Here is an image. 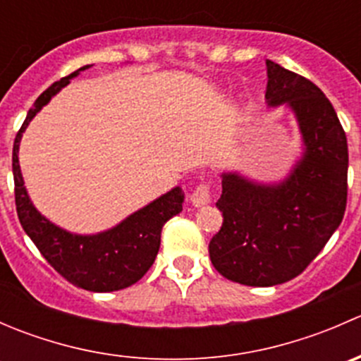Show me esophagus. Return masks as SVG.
I'll use <instances>...</instances> for the list:
<instances>
[{"label":"esophagus","instance_id":"34e87169","mask_svg":"<svg viewBox=\"0 0 361 361\" xmlns=\"http://www.w3.org/2000/svg\"><path fill=\"white\" fill-rule=\"evenodd\" d=\"M190 201L194 206H204L211 201V187L209 183H201L195 187V190L192 192Z\"/></svg>","mask_w":361,"mask_h":361}]
</instances>
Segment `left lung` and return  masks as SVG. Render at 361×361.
Segmentation results:
<instances>
[{"label":"left lung","mask_w":361,"mask_h":361,"mask_svg":"<svg viewBox=\"0 0 361 361\" xmlns=\"http://www.w3.org/2000/svg\"><path fill=\"white\" fill-rule=\"evenodd\" d=\"M269 106L297 116L304 155L281 183L221 174V228L209 258L224 278L274 286L297 278L341 225L348 202V140L329 97L311 80L267 61Z\"/></svg>","instance_id":"8db88e82"}]
</instances>
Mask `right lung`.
<instances>
[{
    "label": "right lung",
    "mask_w": 361,
    "mask_h": 361,
    "mask_svg": "<svg viewBox=\"0 0 361 361\" xmlns=\"http://www.w3.org/2000/svg\"><path fill=\"white\" fill-rule=\"evenodd\" d=\"M83 66L59 82L52 83L35 101V106L27 111L23 127L13 141L12 169L16 183L17 214L25 234L31 238L36 248L47 262L63 278L75 286L89 292H115L127 288L140 281L155 262L160 248V232L164 224L183 209L185 194L180 187L160 195L154 202L141 207L127 216L110 231L92 235L71 234L57 227L52 221L38 213L25 192L23 173L19 166V145L25 127L69 80L80 71L89 69Z\"/></svg>",
    "instance_id": "add662e5"
}]
</instances>
